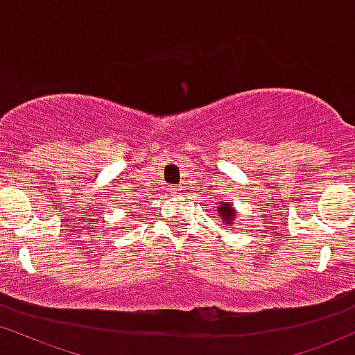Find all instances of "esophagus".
Returning a JSON list of instances; mask_svg holds the SVG:
<instances>
[{"label":"esophagus","instance_id":"esophagus-1","mask_svg":"<svg viewBox=\"0 0 355 355\" xmlns=\"http://www.w3.org/2000/svg\"><path fill=\"white\" fill-rule=\"evenodd\" d=\"M171 191H173L174 194H179L182 189H181V186H173V188H171Z\"/></svg>","mask_w":355,"mask_h":355}]
</instances>
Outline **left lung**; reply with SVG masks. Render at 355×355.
Masks as SVG:
<instances>
[{
	"mask_svg": "<svg viewBox=\"0 0 355 355\" xmlns=\"http://www.w3.org/2000/svg\"><path fill=\"white\" fill-rule=\"evenodd\" d=\"M218 213H220L221 221L225 223V225H231V223L236 220V211L233 209V206H231L230 202H220Z\"/></svg>",
	"mask_w": 355,
	"mask_h": 355,
	"instance_id": "8db88e82",
	"label": "left lung"
}]
</instances>
